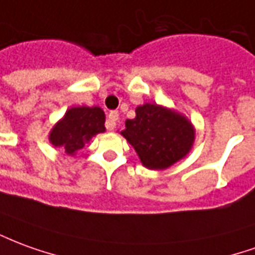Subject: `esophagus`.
Returning <instances> with one entry per match:
<instances>
[{
    "label": "esophagus",
    "instance_id": "1",
    "mask_svg": "<svg viewBox=\"0 0 255 255\" xmlns=\"http://www.w3.org/2000/svg\"><path fill=\"white\" fill-rule=\"evenodd\" d=\"M119 120V112H110L109 116H108V120H106V128L109 129V131H113L116 128V122Z\"/></svg>",
    "mask_w": 255,
    "mask_h": 255
}]
</instances>
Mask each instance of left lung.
Instances as JSON below:
<instances>
[{
  "label": "left lung",
  "instance_id": "obj_1",
  "mask_svg": "<svg viewBox=\"0 0 255 255\" xmlns=\"http://www.w3.org/2000/svg\"><path fill=\"white\" fill-rule=\"evenodd\" d=\"M135 115L126 122L122 135L146 168L165 170L189 153L195 128L185 116L156 103L138 106Z\"/></svg>",
  "mask_w": 255,
  "mask_h": 255
}]
</instances>
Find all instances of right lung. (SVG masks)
<instances>
[{"label": "right lung", "mask_w": 255, "mask_h": 255, "mask_svg": "<svg viewBox=\"0 0 255 255\" xmlns=\"http://www.w3.org/2000/svg\"><path fill=\"white\" fill-rule=\"evenodd\" d=\"M105 113L98 106L70 108L49 132V142L74 156L97 133L105 132Z\"/></svg>", "instance_id": "right-lung-1"}]
</instances>
